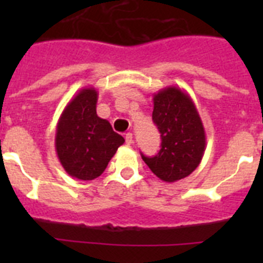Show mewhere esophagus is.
<instances>
[{
  "label": "esophagus",
  "mask_w": 263,
  "mask_h": 263,
  "mask_svg": "<svg viewBox=\"0 0 263 263\" xmlns=\"http://www.w3.org/2000/svg\"><path fill=\"white\" fill-rule=\"evenodd\" d=\"M125 141H126L127 146L132 145V143H133V134H132V133L125 134Z\"/></svg>",
  "instance_id": "1"
}]
</instances>
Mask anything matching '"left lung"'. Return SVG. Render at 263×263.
I'll list each match as a JSON object with an SVG mask.
<instances>
[{
	"label": "left lung",
	"mask_w": 263,
	"mask_h": 263,
	"mask_svg": "<svg viewBox=\"0 0 263 263\" xmlns=\"http://www.w3.org/2000/svg\"><path fill=\"white\" fill-rule=\"evenodd\" d=\"M153 121L159 129L162 145L155 157L142 159L163 182L174 183L196 170L205 152V130L194 101L179 87L154 93Z\"/></svg>",
	"instance_id": "left-lung-1"
}]
</instances>
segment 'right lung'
Returning <instances> with one entry per match:
<instances>
[{"label":"right lung","instance_id":"1","mask_svg":"<svg viewBox=\"0 0 263 263\" xmlns=\"http://www.w3.org/2000/svg\"><path fill=\"white\" fill-rule=\"evenodd\" d=\"M97 90L83 88L67 104L57 125L55 148L69 176L93 180L105 171L109 160L125 142L109 121L96 113Z\"/></svg>","mask_w":263,"mask_h":263}]
</instances>
